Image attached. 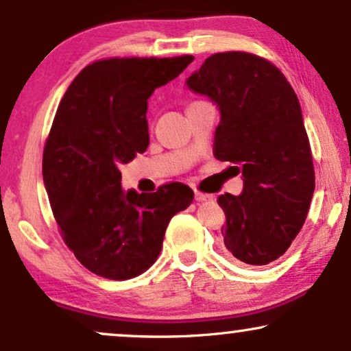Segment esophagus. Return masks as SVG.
<instances>
[{"label": "esophagus", "instance_id": "34e87169", "mask_svg": "<svg viewBox=\"0 0 351 351\" xmlns=\"http://www.w3.org/2000/svg\"><path fill=\"white\" fill-rule=\"evenodd\" d=\"M208 198H210V195H206V193L198 192V190H195V200L197 202H205V200H208Z\"/></svg>", "mask_w": 351, "mask_h": 351}]
</instances>
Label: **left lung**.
Here are the masks:
<instances>
[{"mask_svg":"<svg viewBox=\"0 0 351 351\" xmlns=\"http://www.w3.org/2000/svg\"><path fill=\"white\" fill-rule=\"evenodd\" d=\"M185 83L219 109L215 156L244 180L241 195L218 197L224 245L242 263H271L301 231L315 187L298 96L275 64L245 51L208 56Z\"/></svg>","mask_w":351,"mask_h":351,"instance_id":"left-lung-1","label":"left lung"}]
</instances>
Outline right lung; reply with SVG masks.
<instances>
[{"instance_id":"1","label":"right lung","mask_w":351,"mask_h":351,"mask_svg":"<svg viewBox=\"0 0 351 351\" xmlns=\"http://www.w3.org/2000/svg\"><path fill=\"white\" fill-rule=\"evenodd\" d=\"M192 62V55L99 60L60 102L43 148V184L63 241L93 274L128 280L148 270L171 218L193 200L179 182L125 192L120 172L149 145L151 94Z\"/></svg>"}]
</instances>
